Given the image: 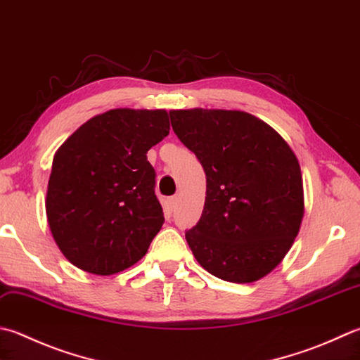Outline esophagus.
<instances>
[{
	"mask_svg": "<svg viewBox=\"0 0 360 360\" xmlns=\"http://www.w3.org/2000/svg\"><path fill=\"white\" fill-rule=\"evenodd\" d=\"M167 206L170 210H174L176 206H178V196H172V198L167 200Z\"/></svg>",
	"mask_w": 360,
	"mask_h": 360,
	"instance_id": "1",
	"label": "esophagus"
}]
</instances>
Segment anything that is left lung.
Here are the masks:
<instances>
[{"mask_svg":"<svg viewBox=\"0 0 360 360\" xmlns=\"http://www.w3.org/2000/svg\"><path fill=\"white\" fill-rule=\"evenodd\" d=\"M206 173V201L186 240L204 270L246 284L276 269L304 215L300 162L285 140L242 110H170Z\"/></svg>","mask_w":360,"mask_h":360,"instance_id":"obj_1","label":"left lung"}]
</instances>
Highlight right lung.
Masks as SVG:
<instances>
[{
  "mask_svg": "<svg viewBox=\"0 0 360 360\" xmlns=\"http://www.w3.org/2000/svg\"><path fill=\"white\" fill-rule=\"evenodd\" d=\"M168 131L164 109H112L56 151L46 218L54 242L77 269L108 276L146 255L165 220L146 153Z\"/></svg>",
  "mask_w": 360,
  "mask_h": 360,
  "instance_id": "right-lung-1",
  "label": "right lung"
}]
</instances>
